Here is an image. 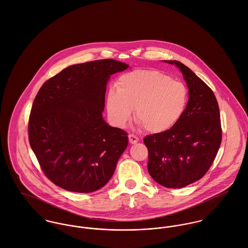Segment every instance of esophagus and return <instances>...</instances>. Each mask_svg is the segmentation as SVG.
Returning a JSON list of instances; mask_svg holds the SVG:
<instances>
[{
  "label": "esophagus",
  "mask_w": 248,
  "mask_h": 248,
  "mask_svg": "<svg viewBox=\"0 0 248 248\" xmlns=\"http://www.w3.org/2000/svg\"><path fill=\"white\" fill-rule=\"evenodd\" d=\"M129 141L131 144H136L139 142V138L134 135H129Z\"/></svg>",
  "instance_id": "34e87169"
}]
</instances>
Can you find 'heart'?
Masks as SVG:
<instances>
[{
    "instance_id": "heart-1",
    "label": "heart",
    "mask_w": 248,
    "mask_h": 248,
    "mask_svg": "<svg viewBox=\"0 0 248 248\" xmlns=\"http://www.w3.org/2000/svg\"><path fill=\"white\" fill-rule=\"evenodd\" d=\"M188 101L186 84L155 69H140L122 75L116 90L108 92L106 104L112 122L124 128L132 119L151 133H163L183 116Z\"/></svg>"
}]
</instances>
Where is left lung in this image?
<instances>
[{"mask_svg":"<svg viewBox=\"0 0 248 248\" xmlns=\"http://www.w3.org/2000/svg\"><path fill=\"white\" fill-rule=\"evenodd\" d=\"M165 62L182 72L188 88L187 105L172 128L143 141L151 177L165 187L180 188L201 179L213 164L222 139L220 113L213 90L187 66L177 61Z\"/></svg>","mask_w":248,"mask_h":248,"instance_id":"obj_1","label":"left lung"}]
</instances>
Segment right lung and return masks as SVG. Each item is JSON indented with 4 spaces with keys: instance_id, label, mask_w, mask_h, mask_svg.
Here are the masks:
<instances>
[{
    "instance_id": "right-lung-1",
    "label": "right lung",
    "mask_w": 248,
    "mask_h": 248,
    "mask_svg": "<svg viewBox=\"0 0 248 248\" xmlns=\"http://www.w3.org/2000/svg\"><path fill=\"white\" fill-rule=\"evenodd\" d=\"M128 64L112 59L64 68L43 83L29 119V140L45 175L74 192H92L111 178L128 134L103 118L107 83Z\"/></svg>"
}]
</instances>
